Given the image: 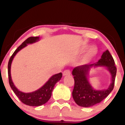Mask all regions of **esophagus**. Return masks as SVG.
Here are the masks:
<instances>
[{
    "label": "esophagus",
    "instance_id": "34e87169",
    "mask_svg": "<svg viewBox=\"0 0 125 125\" xmlns=\"http://www.w3.org/2000/svg\"><path fill=\"white\" fill-rule=\"evenodd\" d=\"M70 71L69 70H65L63 72V76H66V75H70Z\"/></svg>",
    "mask_w": 125,
    "mask_h": 125
}]
</instances>
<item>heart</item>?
Returning a JSON list of instances; mask_svg holds the SVG:
<instances>
[{"label": "heart", "instance_id": "obj_1", "mask_svg": "<svg viewBox=\"0 0 125 125\" xmlns=\"http://www.w3.org/2000/svg\"><path fill=\"white\" fill-rule=\"evenodd\" d=\"M85 49V47H83L82 48V50H84ZM97 49H96L94 47H92L90 48L87 52L85 53V54L84 55V56L83 57L82 60V62L83 63V64L87 62L90 59H92L93 56H95L96 53H97Z\"/></svg>", "mask_w": 125, "mask_h": 125}]
</instances>
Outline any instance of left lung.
<instances>
[{
  "label": "left lung",
  "mask_w": 125,
  "mask_h": 125,
  "mask_svg": "<svg viewBox=\"0 0 125 125\" xmlns=\"http://www.w3.org/2000/svg\"><path fill=\"white\" fill-rule=\"evenodd\" d=\"M114 59L108 50L103 53L101 58L94 64L84 65L75 67L72 72L74 79V87L72 95L74 101L78 105L89 107L100 103L105 98L114 88L117 69ZM106 67L112 76V83L107 90H94L91 87L87 76L92 67Z\"/></svg>",
  "instance_id": "1"
}]
</instances>
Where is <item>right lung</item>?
<instances>
[{"label":"right lung","mask_w":125,"mask_h":125,"mask_svg":"<svg viewBox=\"0 0 125 125\" xmlns=\"http://www.w3.org/2000/svg\"><path fill=\"white\" fill-rule=\"evenodd\" d=\"M40 39L39 37H30L23 42L16 50L13 55L9 59L8 65V73L9 83L13 91L20 99V100L24 104L30 105V106H39L45 104L50 98L52 92L55 84L61 79L62 77V73L56 74L53 75L49 79V80L37 91L31 92V93H23L21 92L15 87L11 78L10 67L12 60L15 55L21 49L27 46V44L33 43L38 41Z\"/></svg>","instance_id":"1"}]
</instances>
